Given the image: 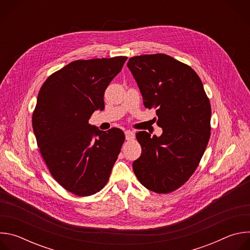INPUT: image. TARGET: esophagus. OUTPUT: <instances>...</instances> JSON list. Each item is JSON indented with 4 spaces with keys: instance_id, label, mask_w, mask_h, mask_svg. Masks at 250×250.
<instances>
[{
    "instance_id": "obj_1",
    "label": "esophagus",
    "mask_w": 250,
    "mask_h": 250,
    "mask_svg": "<svg viewBox=\"0 0 250 250\" xmlns=\"http://www.w3.org/2000/svg\"><path fill=\"white\" fill-rule=\"evenodd\" d=\"M125 138L126 140H132L134 139V133L130 130H125Z\"/></svg>"
}]
</instances>
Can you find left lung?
Here are the masks:
<instances>
[{"instance_id": "8db88e82", "label": "left lung", "mask_w": 250, "mask_h": 250, "mask_svg": "<svg viewBox=\"0 0 250 250\" xmlns=\"http://www.w3.org/2000/svg\"><path fill=\"white\" fill-rule=\"evenodd\" d=\"M127 67L146 108L156 109L163 130L152 137L138 131L141 155L132 163L138 181L167 194L180 188L197 169L210 135V104L203 83L187 64L157 53L129 58Z\"/></svg>"}]
</instances>
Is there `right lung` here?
Returning <instances> with one entry per match:
<instances>
[{
  "instance_id": "1",
  "label": "right lung",
  "mask_w": 250,
  "mask_h": 250,
  "mask_svg": "<svg viewBox=\"0 0 250 250\" xmlns=\"http://www.w3.org/2000/svg\"><path fill=\"white\" fill-rule=\"evenodd\" d=\"M126 59L73 61L51 74L40 90L32 114L38 146L57 183L77 196L104 188L125 141L122 129L103 131L89 119L104 110V90Z\"/></svg>"
}]
</instances>
